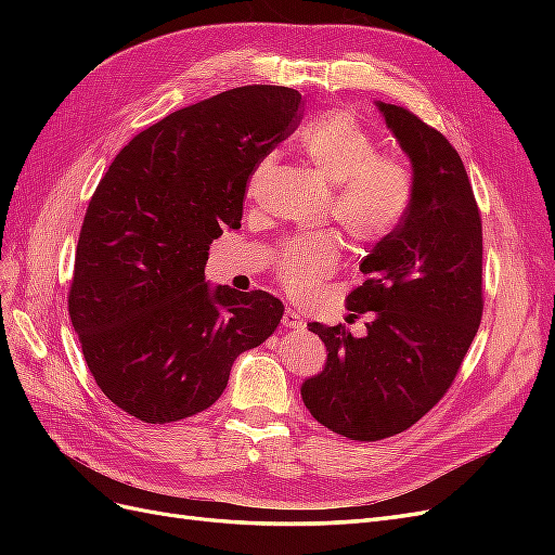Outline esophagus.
Masks as SVG:
<instances>
[{
    "label": "esophagus",
    "instance_id": "obj_1",
    "mask_svg": "<svg viewBox=\"0 0 555 555\" xmlns=\"http://www.w3.org/2000/svg\"><path fill=\"white\" fill-rule=\"evenodd\" d=\"M282 326L284 328H304L306 326V322H304V314L300 312H296V310H287L282 314Z\"/></svg>",
    "mask_w": 555,
    "mask_h": 555
}]
</instances>
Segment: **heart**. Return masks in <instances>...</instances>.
I'll return each instance as SVG.
<instances>
[{
  "mask_svg": "<svg viewBox=\"0 0 555 555\" xmlns=\"http://www.w3.org/2000/svg\"><path fill=\"white\" fill-rule=\"evenodd\" d=\"M300 147L331 188V217L347 236L377 243L400 227L412 206L414 173L400 155L377 153L375 139L347 113H328L300 133ZM280 282L308 294L338 263V241L312 233L282 243L273 257Z\"/></svg>",
  "mask_w": 555,
  "mask_h": 555,
  "instance_id": "heart-1",
  "label": "heart"
}]
</instances>
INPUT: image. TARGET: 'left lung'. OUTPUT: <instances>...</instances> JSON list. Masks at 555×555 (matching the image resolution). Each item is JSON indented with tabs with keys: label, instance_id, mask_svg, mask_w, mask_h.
<instances>
[{
	"label": "left lung",
	"instance_id": "1",
	"mask_svg": "<svg viewBox=\"0 0 555 555\" xmlns=\"http://www.w3.org/2000/svg\"><path fill=\"white\" fill-rule=\"evenodd\" d=\"M414 173L400 227L361 261L349 317L371 314L357 338L345 324H310L326 365L300 386L319 424L375 442L408 430L438 405L473 345L483 310L481 217L465 166L438 129L377 102Z\"/></svg>",
	"mask_w": 555,
	"mask_h": 555
}]
</instances>
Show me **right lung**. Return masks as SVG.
Masks as SVG:
<instances>
[{
    "instance_id": "right-lung-1",
    "label": "right lung",
    "mask_w": 555,
    "mask_h": 555,
    "mask_svg": "<svg viewBox=\"0 0 555 555\" xmlns=\"http://www.w3.org/2000/svg\"><path fill=\"white\" fill-rule=\"evenodd\" d=\"M300 94L245 86L166 115L96 184L69 314L104 396L145 424L208 410L231 365L284 312L266 292L210 287L208 249L241 229L251 171L296 129Z\"/></svg>"
}]
</instances>
